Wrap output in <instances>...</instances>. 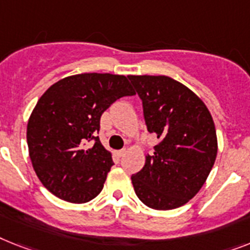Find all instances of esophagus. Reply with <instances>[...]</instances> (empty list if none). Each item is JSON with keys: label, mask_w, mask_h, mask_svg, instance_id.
<instances>
[{"label": "esophagus", "mask_w": 250, "mask_h": 250, "mask_svg": "<svg viewBox=\"0 0 250 250\" xmlns=\"http://www.w3.org/2000/svg\"><path fill=\"white\" fill-rule=\"evenodd\" d=\"M116 154L119 157H123L124 154H125V149H120V150H116Z\"/></svg>", "instance_id": "34e87169"}]
</instances>
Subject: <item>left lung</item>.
<instances>
[{
	"instance_id": "8db88e82",
	"label": "left lung",
	"mask_w": 250,
	"mask_h": 250,
	"mask_svg": "<svg viewBox=\"0 0 250 250\" xmlns=\"http://www.w3.org/2000/svg\"><path fill=\"white\" fill-rule=\"evenodd\" d=\"M142 100L147 130L158 138L143 168L131 176L140 201L174 209L197 194L217 156L212 116L194 93L167 76H127Z\"/></svg>"
}]
</instances>
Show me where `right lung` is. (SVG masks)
I'll use <instances>...</instances> for the list:
<instances>
[{"mask_svg": "<svg viewBox=\"0 0 250 250\" xmlns=\"http://www.w3.org/2000/svg\"><path fill=\"white\" fill-rule=\"evenodd\" d=\"M134 94L126 76L97 73L69 76L44 92L29 119L26 140L33 168L47 190L71 203L100 194L113 166L97 137L101 116L113 102Z\"/></svg>", "mask_w": 250, "mask_h": 250, "instance_id": "add662e5", "label": "right lung"}]
</instances>
